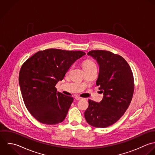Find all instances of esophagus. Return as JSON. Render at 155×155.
<instances>
[{
    "instance_id": "34e87169",
    "label": "esophagus",
    "mask_w": 155,
    "mask_h": 155,
    "mask_svg": "<svg viewBox=\"0 0 155 155\" xmlns=\"http://www.w3.org/2000/svg\"><path fill=\"white\" fill-rule=\"evenodd\" d=\"M82 98H81L80 97H78V96H76L75 97V100H81Z\"/></svg>"
}]
</instances>
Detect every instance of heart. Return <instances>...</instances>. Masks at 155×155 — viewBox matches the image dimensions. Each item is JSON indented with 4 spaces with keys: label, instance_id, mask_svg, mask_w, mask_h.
I'll list each match as a JSON object with an SVG mask.
<instances>
[{
    "label": "heart",
    "instance_id": "obj_1",
    "mask_svg": "<svg viewBox=\"0 0 155 155\" xmlns=\"http://www.w3.org/2000/svg\"><path fill=\"white\" fill-rule=\"evenodd\" d=\"M83 66L84 69H89V68H97V65L95 63V62L90 59L86 60L84 61L83 63Z\"/></svg>",
    "mask_w": 155,
    "mask_h": 155
}]
</instances>
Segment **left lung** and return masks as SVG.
I'll list each match as a JSON object with an SVG mask.
<instances>
[{
	"label": "left lung",
	"instance_id": "8db88e82",
	"mask_svg": "<svg viewBox=\"0 0 155 155\" xmlns=\"http://www.w3.org/2000/svg\"><path fill=\"white\" fill-rule=\"evenodd\" d=\"M100 65L97 85L103 93L100 103L89 100L84 112L86 121L95 127L104 128L115 123L124 114L134 92V78L132 69L121 55L104 50L87 53Z\"/></svg>",
	"mask_w": 155,
	"mask_h": 155
}]
</instances>
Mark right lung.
Here are the masks:
<instances>
[{"label": "right lung", "mask_w": 155, "mask_h": 155, "mask_svg": "<svg viewBox=\"0 0 155 155\" xmlns=\"http://www.w3.org/2000/svg\"><path fill=\"white\" fill-rule=\"evenodd\" d=\"M85 54L81 51L47 49L37 52L22 64L18 80L23 100L37 121L52 125L64 120L74 98L58 92L55 85Z\"/></svg>", "instance_id": "obj_1"}]
</instances>
